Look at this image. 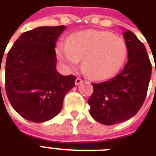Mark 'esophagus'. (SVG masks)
<instances>
[{
	"label": "esophagus",
	"mask_w": 156,
	"mask_h": 156,
	"mask_svg": "<svg viewBox=\"0 0 156 156\" xmlns=\"http://www.w3.org/2000/svg\"><path fill=\"white\" fill-rule=\"evenodd\" d=\"M82 81H83V80H81L80 78H79V77H78V78H76V81H75V84H76V86H78V85H80V84L81 83Z\"/></svg>",
	"instance_id": "34e87169"
}]
</instances>
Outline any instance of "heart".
<instances>
[{
    "label": "heart",
    "mask_w": 156,
    "mask_h": 156,
    "mask_svg": "<svg viewBox=\"0 0 156 156\" xmlns=\"http://www.w3.org/2000/svg\"><path fill=\"white\" fill-rule=\"evenodd\" d=\"M56 55L67 72L76 69L80 59L81 66L92 80L108 79L125 62L128 48L122 37L108 31H80L72 34L67 43L56 45Z\"/></svg>",
    "instance_id": "heart-1"
}]
</instances>
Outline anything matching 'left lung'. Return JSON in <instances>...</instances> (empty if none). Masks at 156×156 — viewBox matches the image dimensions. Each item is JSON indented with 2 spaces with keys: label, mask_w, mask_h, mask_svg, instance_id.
<instances>
[{
  "label": "left lung",
  "mask_w": 156,
  "mask_h": 156,
  "mask_svg": "<svg viewBox=\"0 0 156 156\" xmlns=\"http://www.w3.org/2000/svg\"><path fill=\"white\" fill-rule=\"evenodd\" d=\"M128 62L119 75L101 83H92L88 100L90 113L105 125L131 119L142 107L151 77V63L144 44L131 31L123 33Z\"/></svg>",
  "instance_id": "left-lung-1"
}]
</instances>
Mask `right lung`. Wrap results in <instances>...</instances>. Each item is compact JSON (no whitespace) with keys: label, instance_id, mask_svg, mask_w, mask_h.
I'll return each mask as SVG.
<instances>
[{"label":"right lung","instance_id":"right-lung-1","mask_svg":"<svg viewBox=\"0 0 156 156\" xmlns=\"http://www.w3.org/2000/svg\"><path fill=\"white\" fill-rule=\"evenodd\" d=\"M65 26L39 27L23 33L8 52L5 91L10 103L28 121L43 122L59 113L76 76L56 69V41ZM2 65V63H1Z\"/></svg>","mask_w":156,"mask_h":156}]
</instances>
